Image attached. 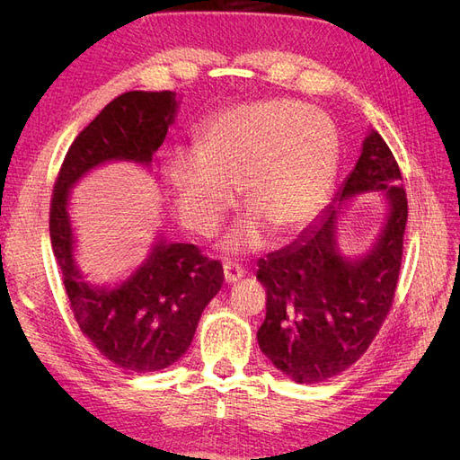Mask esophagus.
I'll return each instance as SVG.
<instances>
[{"instance_id":"esophagus-1","label":"esophagus","mask_w":460,"mask_h":460,"mask_svg":"<svg viewBox=\"0 0 460 460\" xmlns=\"http://www.w3.org/2000/svg\"><path fill=\"white\" fill-rule=\"evenodd\" d=\"M243 276H245V270H243L242 264H235L232 261L225 262V280L228 284H235L238 280H242Z\"/></svg>"}]
</instances>
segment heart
Here are the masks:
<instances>
[{"label": "heart", "mask_w": 460, "mask_h": 460, "mask_svg": "<svg viewBox=\"0 0 460 460\" xmlns=\"http://www.w3.org/2000/svg\"><path fill=\"white\" fill-rule=\"evenodd\" d=\"M338 163V137L326 115L296 102L234 107L199 136V149H178L166 161L180 220L211 235L240 184L249 218L228 234V252L261 243V225L276 235L301 230L324 205Z\"/></svg>", "instance_id": "b5f03b06"}]
</instances>
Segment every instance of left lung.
Wrapping results in <instances>:
<instances>
[{"label": "left lung", "mask_w": 460, "mask_h": 460, "mask_svg": "<svg viewBox=\"0 0 460 460\" xmlns=\"http://www.w3.org/2000/svg\"><path fill=\"white\" fill-rule=\"evenodd\" d=\"M401 180L392 149L372 132L336 203L297 242L259 259L257 280L267 288V316L257 340L261 351L291 380L324 382L355 365L392 311L409 217ZM372 189L388 193L386 228L367 258L347 263L335 252L341 203Z\"/></svg>", "instance_id": "8db88e82"}]
</instances>
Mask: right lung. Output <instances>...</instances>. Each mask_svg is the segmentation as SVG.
<instances>
[{"label": "right lung", "mask_w": 460, "mask_h": 460, "mask_svg": "<svg viewBox=\"0 0 460 460\" xmlns=\"http://www.w3.org/2000/svg\"><path fill=\"white\" fill-rule=\"evenodd\" d=\"M174 111L176 93L169 90L117 95L75 137L51 193V247L76 323L97 351L130 372L166 368L188 351L203 309L222 288L225 270L198 245L161 240L144 267L119 288L90 286L73 259L68 188L111 159L147 164L164 142Z\"/></svg>", "instance_id": "add662e5"}]
</instances>
